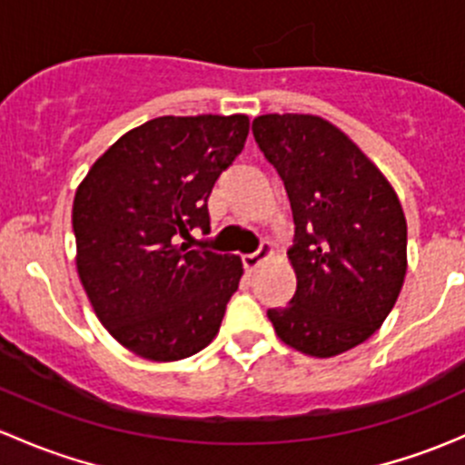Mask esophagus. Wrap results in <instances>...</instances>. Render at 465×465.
<instances>
[{"label":"esophagus","instance_id":"1","mask_svg":"<svg viewBox=\"0 0 465 465\" xmlns=\"http://www.w3.org/2000/svg\"><path fill=\"white\" fill-rule=\"evenodd\" d=\"M267 256H272V245L270 242H261V247L254 252V254L242 256V267H245V270H254V267H259Z\"/></svg>","mask_w":465,"mask_h":465}]
</instances>
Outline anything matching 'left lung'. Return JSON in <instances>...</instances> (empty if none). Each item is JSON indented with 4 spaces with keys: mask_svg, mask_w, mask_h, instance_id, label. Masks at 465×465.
<instances>
[{
    "mask_svg": "<svg viewBox=\"0 0 465 465\" xmlns=\"http://www.w3.org/2000/svg\"><path fill=\"white\" fill-rule=\"evenodd\" d=\"M252 133L283 180L294 220L288 256L297 290L267 317L302 353H344L382 326L401 294L407 272L401 200L376 163L320 116L262 114Z\"/></svg>",
    "mask_w": 465,
    "mask_h": 465,
    "instance_id": "1",
    "label": "left lung"
}]
</instances>
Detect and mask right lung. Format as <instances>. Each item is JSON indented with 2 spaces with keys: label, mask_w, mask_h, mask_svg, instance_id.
Wrapping results in <instances>:
<instances>
[{
  "label": "right lung",
  "mask_w": 465,
  "mask_h": 465,
  "mask_svg": "<svg viewBox=\"0 0 465 465\" xmlns=\"http://www.w3.org/2000/svg\"><path fill=\"white\" fill-rule=\"evenodd\" d=\"M247 133L245 114L159 116L110 145L78 186V276L103 326L139 358L175 362L218 335L242 262L186 241L209 233L206 200Z\"/></svg>",
  "instance_id": "right-lung-1"
}]
</instances>
